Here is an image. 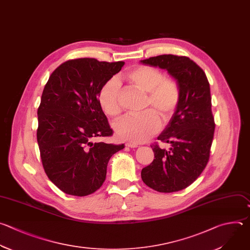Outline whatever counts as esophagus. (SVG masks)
<instances>
[{
    "label": "esophagus",
    "instance_id": "34e87169",
    "mask_svg": "<svg viewBox=\"0 0 250 250\" xmlns=\"http://www.w3.org/2000/svg\"><path fill=\"white\" fill-rule=\"evenodd\" d=\"M125 146H126V147H130V148H135V147H137L138 145H137V144H135V143H129V142H126V143H125Z\"/></svg>",
    "mask_w": 250,
    "mask_h": 250
}]
</instances>
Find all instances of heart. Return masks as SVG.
Wrapping results in <instances>:
<instances>
[{"mask_svg":"<svg viewBox=\"0 0 250 250\" xmlns=\"http://www.w3.org/2000/svg\"><path fill=\"white\" fill-rule=\"evenodd\" d=\"M127 79L137 88L148 93L146 108L153 107L163 118H170L181 101V87L172 78L154 66L138 65L126 73ZM121 83L117 77L107 80L101 87L98 101L101 109L109 116L121 112ZM161 122L156 112L147 110L142 114H127L115 124L117 136L125 141L140 143L159 131Z\"/></svg>","mask_w":250,"mask_h":250,"instance_id":"obj_1","label":"heart"}]
</instances>
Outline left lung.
Returning a JSON list of instances; mask_svg holds the SVG:
<instances>
[{
	"mask_svg": "<svg viewBox=\"0 0 250 250\" xmlns=\"http://www.w3.org/2000/svg\"><path fill=\"white\" fill-rule=\"evenodd\" d=\"M168 70L181 87V101L158 140L172 144L169 150L155 143L153 162L143 168L141 179L159 192L187 188L203 172L210 158L215 122L210 85L203 69L186 56L160 55L141 61Z\"/></svg>",
	"mask_w": 250,
	"mask_h": 250,
	"instance_id": "obj_1",
	"label": "left lung"
}]
</instances>
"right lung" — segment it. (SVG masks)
Listing matches in <instances>:
<instances>
[{
    "label": "right lung",
    "instance_id": "obj_1",
    "mask_svg": "<svg viewBox=\"0 0 250 250\" xmlns=\"http://www.w3.org/2000/svg\"><path fill=\"white\" fill-rule=\"evenodd\" d=\"M124 62L69 60L50 75L38 108L37 142L49 180L62 191L86 196L106 180L110 158L124 144L93 142L113 135L98 95Z\"/></svg>",
    "mask_w": 250,
    "mask_h": 250
}]
</instances>
